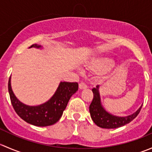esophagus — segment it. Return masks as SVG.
<instances>
[{"mask_svg": "<svg viewBox=\"0 0 152 152\" xmlns=\"http://www.w3.org/2000/svg\"><path fill=\"white\" fill-rule=\"evenodd\" d=\"M79 88H80L81 90H83V89H86L87 87V85H86L85 82H81V83H79Z\"/></svg>", "mask_w": 152, "mask_h": 152, "instance_id": "34e87169", "label": "esophagus"}]
</instances>
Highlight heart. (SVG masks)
<instances>
[{"instance_id":"obj_1","label":"heart","mask_w":152,"mask_h":152,"mask_svg":"<svg viewBox=\"0 0 152 152\" xmlns=\"http://www.w3.org/2000/svg\"><path fill=\"white\" fill-rule=\"evenodd\" d=\"M113 62L111 59L106 58H97L92 60L89 64V67L93 70H105L113 65Z\"/></svg>"}]
</instances>
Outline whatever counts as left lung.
Segmentation results:
<instances>
[{
  "label": "left lung",
  "instance_id": "8db88e82",
  "mask_svg": "<svg viewBox=\"0 0 152 152\" xmlns=\"http://www.w3.org/2000/svg\"><path fill=\"white\" fill-rule=\"evenodd\" d=\"M99 86L96 88H93L92 90L93 93V99L90 104L89 110H90V116L93 119V122L99 127L104 129H115L126 124L130 123L132 120H134L142 108V106L139 108L136 113H133L131 115H128L126 117H117L113 115L104 110L100 103V96L99 93Z\"/></svg>",
  "mask_w": 152,
  "mask_h": 152
}]
</instances>
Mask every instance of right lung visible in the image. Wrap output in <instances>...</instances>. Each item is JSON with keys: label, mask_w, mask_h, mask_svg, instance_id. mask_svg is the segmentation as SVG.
I'll use <instances>...</instances> for the list:
<instances>
[{"label": "right lung", "mask_w": 152, "mask_h": 152, "mask_svg": "<svg viewBox=\"0 0 152 152\" xmlns=\"http://www.w3.org/2000/svg\"><path fill=\"white\" fill-rule=\"evenodd\" d=\"M40 48V45H32L30 48ZM79 88L77 82H61L53 97L43 104L36 107H30L18 100L11 88L10 78L8 90L11 103L17 114L27 123L37 126L53 125L59 120L72 95Z\"/></svg>", "instance_id": "obj_1"}]
</instances>
